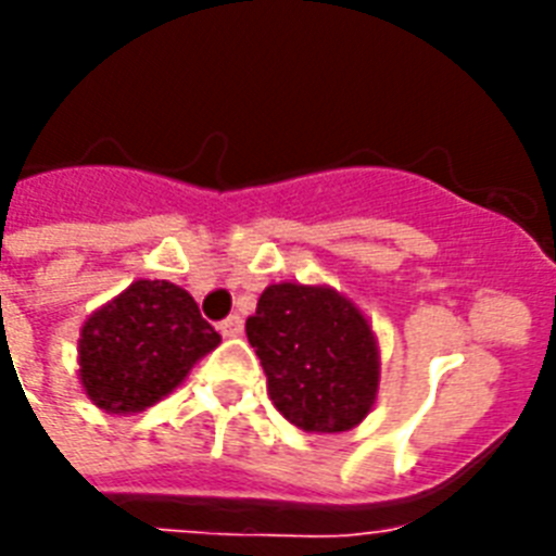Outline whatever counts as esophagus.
Segmentation results:
<instances>
[{"label":"esophagus","mask_w":556,"mask_h":556,"mask_svg":"<svg viewBox=\"0 0 556 556\" xmlns=\"http://www.w3.org/2000/svg\"><path fill=\"white\" fill-rule=\"evenodd\" d=\"M242 329H244V323H242V317H239V314H230L227 320L218 323V331H222V338H239V334H242Z\"/></svg>","instance_id":"34e87169"}]
</instances>
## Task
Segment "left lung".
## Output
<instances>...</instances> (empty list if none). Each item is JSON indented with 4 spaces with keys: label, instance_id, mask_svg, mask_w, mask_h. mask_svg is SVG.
Instances as JSON below:
<instances>
[{
    "label": "left lung",
    "instance_id": "1",
    "mask_svg": "<svg viewBox=\"0 0 556 556\" xmlns=\"http://www.w3.org/2000/svg\"><path fill=\"white\" fill-rule=\"evenodd\" d=\"M268 395L305 432H346L378 397V340L361 308L329 286L279 282L244 323Z\"/></svg>",
    "mask_w": 556,
    "mask_h": 556
}]
</instances>
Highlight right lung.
Instances as JSON below:
<instances>
[{
  "label": "right lung",
  "instance_id": "add662e5",
  "mask_svg": "<svg viewBox=\"0 0 556 556\" xmlns=\"http://www.w3.org/2000/svg\"><path fill=\"white\" fill-rule=\"evenodd\" d=\"M218 343L185 288L138 279L83 323L77 375L100 409L132 415L169 395Z\"/></svg>",
  "mask_w": 556,
  "mask_h": 556
}]
</instances>
